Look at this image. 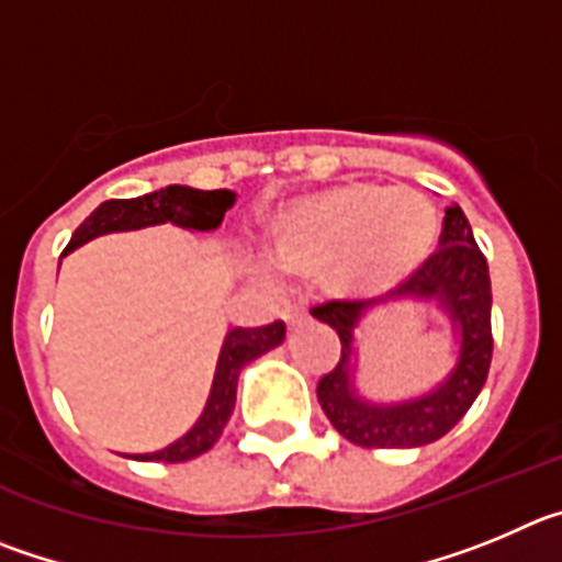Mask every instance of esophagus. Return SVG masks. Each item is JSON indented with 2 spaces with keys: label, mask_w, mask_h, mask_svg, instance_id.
I'll use <instances>...</instances> for the list:
<instances>
[{
  "label": "esophagus",
  "mask_w": 562,
  "mask_h": 562,
  "mask_svg": "<svg viewBox=\"0 0 562 562\" xmlns=\"http://www.w3.org/2000/svg\"><path fill=\"white\" fill-rule=\"evenodd\" d=\"M282 318H285L288 330H300L307 322V313L302 311V307H285V311H282Z\"/></svg>",
  "instance_id": "1"
}]
</instances>
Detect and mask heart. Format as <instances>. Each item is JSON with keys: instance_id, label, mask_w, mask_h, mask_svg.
<instances>
[{"instance_id": "obj_1", "label": "heart", "mask_w": 562, "mask_h": 562, "mask_svg": "<svg viewBox=\"0 0 562 562\" xmlns=\"http://www.w3.org/2000/svg\"><path fill=\"white\" fill-rule=\"evenodd\" d=\"M437 235V210L412 187L344 181L282 206L266 229V249L280 269L322 274L336 296L363 300L423 269Z\"/></svg>"}]
</instances>
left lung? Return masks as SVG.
<instances>
[{
	"instance_id": "8db88e82",
	"label": "left lung",
	"mask_w": 562,
	"mask_h": 562,
	"mask_svg": "<svg viewBox=\"0 0 562 562\" xmlns=\"http://www.w3.org/2000/svg\"><path fill=\"white\" fill-rule=\"evenodd\" d=\"M439 246L442 249L428 257L401 291L406 293L403 307L434 311L448 325L451 338L442 372L417 394L372 397L358 383L361 336L367 333L363 311L369 302H327L311 311L341 338V358L316 386L318 403L333 428L363 448H423L437 442L468 414L487 381L493 291L487 260L459 204L445 210Z\"/></svg>"
}]
</instances>
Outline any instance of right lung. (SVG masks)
Returning <instances> with one entry per match:
<instances>
[{"instance_id": "right-lung-1", "label": "right lung", "mask_w": 562, "mask_h": 562, "mask_svg": "<svg viewBox=\"0 0 562 562\" xmlns=\"http://www.w3.org/2000/svg\"><path fill=\"white\" fill-rule=\"evenodd\" d=\"M237 195L232 190H195L187 184H168L154 193L136 195V199H111L103 201L98 210L75 229L72 240L64 255L86 246L89 240L111 232H134L145 226L173 224L187 232H212L218 229L226 210L235 204ZM285 338V325L274 322L266 327H232L221 344L215 375H212L210 394L201 408L199 419L187 428L179 439L150 453H125L136 462H187L206 453L218 442L235 412L237 401V378L246 363L266 356L269 350L280 347Z\"/></svg>"}]
</instances>
